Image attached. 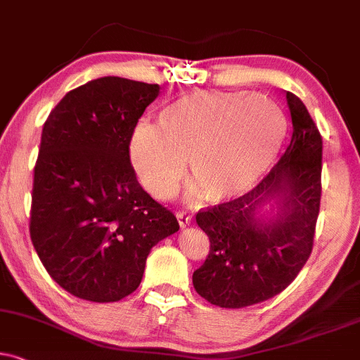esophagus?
Returning <instances> with one entry per match:
<instances>
[{
	"label": "esophagus",
	"instance_id": "esophagus-1",
	"mask_svg": "<svg viewBox=\"0 0 360 360\" xmlns=\"http://www.w3.org/2000/svg\"><path fill=\"white\" fill-rule=\"evenodd\" d=\"M176 220H179L180 227H187V225L190 224V220H192V215L185 210H179L176 212Z\"/></svg>",
	"mask_w": 360,
	"mask_h": 360
}]
</instances>
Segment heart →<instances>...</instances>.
Wrapping results in <instances>:
<instances>
[{"mask_svg": "<svg viewBox=\"0 0 360 360\" xmlns=\"http://www.w3.org/2000/svg\"><path fill=\"white\" fill-rule=\"evenodd\" d=\"M287 130L275 101L245 91L197 90L167 105L158 128L139 123L128 155L140 184L160 200L179 190L185 168L187 195L220 202L255 184L270 167Z\"/></svg>", "mask_w": 360, "mask_h": 360, "instance_id": "b5f03b06", "label": "heart"}]
</instances>
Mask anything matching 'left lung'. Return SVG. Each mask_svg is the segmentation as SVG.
<instances>
[{
    "instance_id": "1",
    "label": "left lung",
    "mask_w": 360,
    "mask_h": 360,
    "mask_svg": "<svg viewBox=\"0 0 360 360\" xmlns=\"http://www.w3.org/2000/svg\"><path fill=\"white\" fill-rule=\"evenodd\" d=\"M292 139L250 192L198 212L210 252L193 272L198 295L224 309L269 300L297 277L314 245L321 207L322 139L305 105L285 95ZM265 205L271 210L262 212Z\"/></svg>"
}]
</instances>
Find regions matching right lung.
<instances>
[{
  "label": "right lung",
  "mask_w": 360,
  "mask_h": 360,
  "mask_svg": "<svg viewBox=\"0 0 360 360\" xmlns=\"http://www.w3.org/2000/svg\"><path fill=\"white\" fill-rule=\"evenodd\" d=\"M158 85L91 79L63 96L43 125L30 235L58 285L90 302H117L140 285L153 245L180 229L141 188L130 133Z\"/></svg>",
  "instance_id": "obj_1"
}]
</instances>
